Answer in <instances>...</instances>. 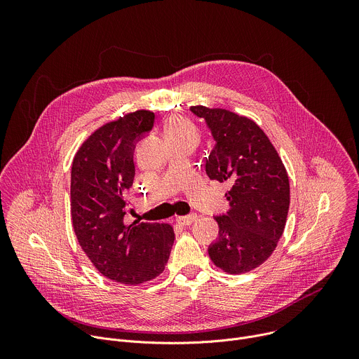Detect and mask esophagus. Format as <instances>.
Wrapping results in <instances>:
<instances>
[{
	"label": "esophagus",
	"mask_w": 359,
	"mask_h": 359,
	"mask_svg": "<svg viewBox=\"0 0 359 359\" xmlns=\"http://www.w3.org/2000/svg\"><path fill=\"white\" fill-rule=\"evenodd\" d=\"M196 219H197L196 215H189V216H179V217L176 219V222H177L179 224H182V226H189V224L194 223Z\"/></svg>",
	"instance_id": "esophagus-1"
}]
</instances>
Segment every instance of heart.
Returning a JSON list of instances; mask_svg holds the SVG:
<instances>
[{
	"label": "heart",
	"instance_id": "heart-1",
	"mask_svg": "<svg viewBox=\"0 0 359 359\" xmlns=\"http://www.w3.org/2000/svg\"><path fill=\"white\" fill-rule=\"evenodd\" d=\"M166 139H197L198 130L191 121L184 116L170 115L165 121Z\"/></svg>",
	"mask_w": 359,
	"mask_h": 359
}]
</instances>
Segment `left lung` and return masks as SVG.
<instances>
[{
	"mask_svg": "<svg viewBox=\"0 0 359 359\" xmlns=\"http://www.w3.org/2000/svg\"><path fill=\"white\" fill-rule=\"evenodd\" d=\"M190 111L206 121L216 140L206 158L208 176L231 184L229 212L215 217L219 240L209 255L224 273H248L270 257L283 236L290 208L287 170L254 121L222 108L197 105Z\"/></svg>",
	"mask_w": 359,
	"mask_h": 359,
	"instance_id": "1",
	"label": "left lung"
}]
</instances>
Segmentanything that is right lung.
<instances>
[{
    "label": "right lung",
    "mask_w": 359,
    "mask_h": 359,
    "mask_svg": "<svg viewBox=\"0 0 359 359\" xmlns=\"http://www.w3.org/2000/svg\"><path fill=\"white\" fill-rule=\"evenodd\" d=\"M155 114L135 111L96 129L78 149L71 170V217L79 245L95 269L121 284L161 276L175 241L168 223L125 224L133 184L135 144Z\"/></svg>",
    "instance_id": "1"
}]
</instances>
